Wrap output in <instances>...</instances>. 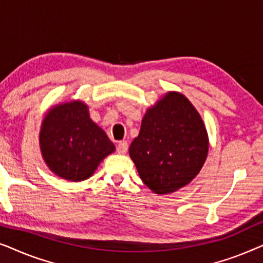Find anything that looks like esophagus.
Returning <instances> with one entry per match:
<instances>
[{"instance_id":"1","label":"esophagus","mask_w":263,"mask_h":263,"mask_svg":"<svg viewBox=\"0 0 263 263\" xmlns=\"http://www.w3.org/2000/svg\"><path fill=\"white\" fill-rule=\"evenodd\" d=\"M117 152L120 154H125L128 151V143L127 141H120L117 145Z\"/></svg>"}]
</instances>
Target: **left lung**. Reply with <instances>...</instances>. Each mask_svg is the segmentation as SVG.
<instances>
[{"label":"left lung","instance_id":"8db88e82","mask_svg":"<svg viewBox=\"0 0 263 263\" xmlns=\"http://www.w3.org/2000/svg\"><path fill=\"white\" fill-rule=\"evenodd\" d=\"M208 153L199 112L184 96L168 92L143 117L129 147L142 182L157 194H170L195 178Z\"/></svg>","mask_w":263,"mask_h":263}]
</instances>
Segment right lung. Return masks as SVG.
<instances>
[{"label":"right lung","mask_w":263,"mask_h":263,"mask_svg":"<svg viewBox=\"0 0 263 263\" xmlns=\"http://www.w3.org/2000/svg\"><path fill=\"white\" fill-rule=\"evenodd\" d=\"M50 170L68 181H84L115 151L105 132L89 118L81 102L66 103L49 111L39 135Z\"/></svg>","instance_id":"add662e5"}]
</instances>
